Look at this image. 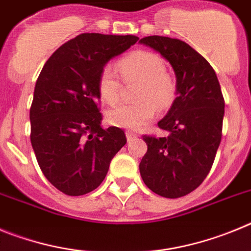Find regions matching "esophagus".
Masks as SVG:
<instances>
[{
  "label": "esophagus",
  "instance_id": "esophagus-1",
  "mask_svg": "<svg viewBox=\"0 0 251 251\" xmlns=\"http://www.w3.org/2000/svg\"><path fill=\"white\" fill-rule=\"evenodd\" d=\"M126 136H127V141H128V142H130V141H133V139H136V138H137V134H136V133L130 132V130H128V132H126Z\"/></svg>",
  "mask_w": 251,
  "mask_h": 251
}]
</instances>
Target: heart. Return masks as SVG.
Wrapping results in <instances>:
<instances>
[{
    "mask_svg": "<svg viewBox=\"0 0 251 251\" xmlns=\"http://www.w3.org/2000/svg\"><path fill=\"white\" fill-rule=\"evenodd\" d=\"M117 70L126 84L139 83L136 92V99L139 101L108 112L106 121L114 127L139 129L154 118L156 108L163 110L174 103L176 83L166 72L163 59L156 52L134 51L119 60ZM121 77L110 66H105L99 75V94L108 104L114 105L121 99L123 89Z\"/></svg>",
    "mask_w": 251,
    "mask_h": 251,
    "instance_id": "obj_1",
    "label": "heart"
}]
</instances>
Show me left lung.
<instances>
[{"label": "left lung", "instance_id": "obj_1", "mask_svg": "<svg viewBox=\"0 0 251 251\" xmlns=\"http://www.w3.org/2000/svg\"><path fill=\"white\" fill-rule=\"evenodd\" d=\"M170 61L177 98L158 127L166 137L145 134L147 152L139 172L150 190L167 199L196 190L208 175L220 146L225 100L215 70L195 49L178 39L139 40Z\"/></svg>", "mask_w": 251, "mask_h": 251}]
</instances>
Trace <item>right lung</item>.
Instances as JSON below:
<instances>
[{
    "mask_svg": "<svg viewBox=\"0 0 251 251\" xmlns=\"http://www.w3.org/2000/svg\"><path fill=\"white\" fill-rule=\"evenodd\" d=\"M138 40L133 35H77L49 57L37 77L30 108L31 145L44 176L65 195L95 190L127 143L121 128H101L98 79L113 56Z\"/></svg>",
    "mask_w": 251,
    "mask_h": 251,
    "instance_id": "add662e5",
    "label": "right lung"
}]
</instances>
